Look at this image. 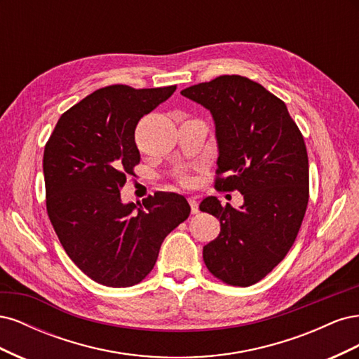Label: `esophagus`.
Masks as SVG:
<instances>
[{
  "mask_svg": "<svg viewBox=\"0 0 359 359\" xmlns=\"http://www.w3.org/2000/svg\"><path fill=\"white\" fill-rule=\"evenodd\" d=\"M189 203L191 208V214H198L199 212V203L196 201V198H189Z\"/></svg>",
  "mask_w": 359,
  "mask_h": 359,
  "instance_id": "34e87169",
  "label": "esophagus"
}]
</instances>
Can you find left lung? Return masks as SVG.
I'll list each match as a JSON object with an SVG mask.
<instances>
[{
	"label": "left lung",
	"mask_w": 359,
	"mask_h": 359,
	"mask_svg": "<svg viewBox=\"0 0 359 359\" xmlns=\"http://www.w3.org/2000/svg\"><path fill=\"white\" fill-rule=\"evenodd\" d=\"M181 94L212 114L219 144L214 187L238 190L241 208L205 198L199 208L220 220L203 247L210 273L231 286H252L285 259L309 203V157L283 100L240 74L191 85Z\"/></svg>",
	"instance_id": "1"
}]
</instances>
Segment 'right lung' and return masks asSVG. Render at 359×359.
Listing matches in <instances>:
<instances>
[{
	"label": "right lung",
	"instance_id": "right-lung-1",
	"mask_svg": "<svg viewBox=\"0 0 359 359\" xmlns=\"http://www.w3.org/2000/svg\"><path fill=\"white\" fill-rule=\"evenodd\" d=\"M175 90L104 86L64 112L46 142L49 220L74 265L103 286L140 283L163 240L190 215L189 202L177 193L157 191L139 206L124 205L119 193L140 161L139 119Z\"/></svg>",
	"mask_w": 359,
	"mask_h": 359
}]
</instances>
